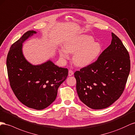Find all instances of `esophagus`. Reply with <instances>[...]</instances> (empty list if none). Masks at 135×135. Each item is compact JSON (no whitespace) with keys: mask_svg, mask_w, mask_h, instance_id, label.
<instances>
[{"mask_svg":"<svg viewBox=\"0 0 135 135\" xmlns=\"http://www.w3.org/2000/svg\"><path fill=\"white\" fill-rule=\"evenodd\" d=\"M74 75V72H73L72 70H69L68 71V76H71Z\"/></svg>","mask_w":135,"mask_h":135,"instance_id":"34e87169","label":"esophagus"}]
</instances>
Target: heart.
I'll use <instances>...</instances> for the list:
<instances>
[{"label":"heart","instance_id":"1","mask_svg":"<svg viewBox=\"0 0 135 135\" xmlns=\"http://www.w3.org/2000/svg\"><path fill=\"white\" fill-rule=\"evenodd\" d=\"M102 46L89 35L81 34L70 38L59 50L61 59H68L69 53L74 54L72 61L76 65L85 67L93 63L99 56Z\"/></svg>","mask_w":135,"mask_h":135}]
</instances>
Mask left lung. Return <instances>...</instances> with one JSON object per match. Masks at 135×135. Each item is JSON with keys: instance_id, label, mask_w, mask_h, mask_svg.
Instances as JSON below:
<instances>
[{"instance_id": "1", "label": "left lung", "mask_w": 135, "mask_h": 135, "mask_svg": "<svg viewBox=\"0 0 135 135\" xmlns=\"http://www.w3.org/2000/svg\"><path fill=\"white\" fill-rule=\"evenodd\" d=\"M111 35V45L97 61L74 74L80 99L92 109H105L116 101L129 76L128 52L114 33Z\"/></svg>"}]
</instances>
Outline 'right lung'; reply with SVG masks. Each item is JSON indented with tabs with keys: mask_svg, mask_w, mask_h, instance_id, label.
I'll return each instance as SVG.
<instances>
[{
	"mask_svg": "<svg viewBox=\"0 0 135 135\" xmlns=\"http://www.w3.org/2000/svg\"><path fill=\"white\" fill-rule=\"evenodd\" d=\"M36 33L29 30L11 46L7 68L11 87L17 99L29 108L40 110L55 101L57 89L67 79L68 71L50 60L33 65L26 59L22 44Z\"/></svg>",
	"mask_w": 135,
	"mask_h": 135,
	"instance_id": "right-lung-1",
	"label": "right lung"
}]
</instances>
